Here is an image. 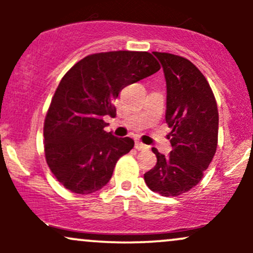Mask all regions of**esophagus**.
Segmentation results:
<instances>
[{"mask_svg": "<svg viewBox=\"0 0 253 253\" xmlns=\"http://www.w3.org/2000/svg\"><path fill=\"white\" fill-rule=\"evenodd\" d=\"M135 149L138 151H146L149 150V146L141 143V141H135Z\"/></svg>", "mask_w": 253, "mask_h": 253, "instance_id": "obj_1", "label": "esophagus"}]
</instances>
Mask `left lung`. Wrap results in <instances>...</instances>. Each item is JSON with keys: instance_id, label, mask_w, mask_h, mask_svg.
<instances>
[{"instance_id": "left-lung-1", "label": "left lung", "mask_w": 253, "mask_h": 253, "mask_svg": "<svg viewBox=\"0 0 253 253\" xmlns=\"http://www.w3.org/2000/svg\"><path fill=\"white\" fill-rule=\"evenodd\" d=\"M153 54L167 80L165 120L172 151L164 156L153 147L157 164L144 179L155 193L175 197L197 185L210 167L217 147L219 113L210 83L190 60L165 52Z\"/></svg>"}]
</instances>
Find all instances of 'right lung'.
I'll list each match as a JSON object with an SVG mask.
<instances>
[{
  "instance_id": "add662e5",
  "label": "right lung",
  "mask_w": 253,
  "mask_h": 253,
  "mask_svg": "<svg viewBox=\"0 0 253 253\" xmlns=\"http://www.w3.org/2000/svg\"><path fill=\"white\" fill-rule=\"evenodd\" d=\"M159 69L149 52L112 51L89 54L64 75L43 123L46 163L64 188L86 195L109 182L134 141L107 133L103 117L117 115L125 86Z\"/></svg>"
}]
</instances>
